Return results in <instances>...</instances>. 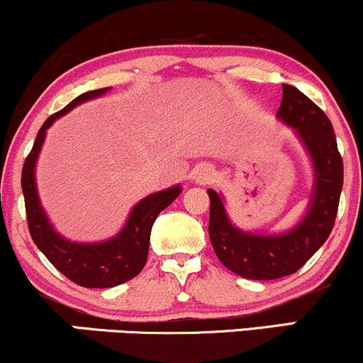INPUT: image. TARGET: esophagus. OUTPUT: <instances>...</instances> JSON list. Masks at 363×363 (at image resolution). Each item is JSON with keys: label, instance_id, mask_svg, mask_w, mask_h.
Wrapping results in <instances>:
<instances>
[{"label": "esophagus", "instance_id": "esophagus-1", "mask_svg": "<svg viewBox=\"0 0 363 363\" xmlns=\"http://www.w3.org/2000/svg\"><path fill=\"white\" fill-rule=\"evenodd\" d=\"M213 176H215V170L211 165H201V167L196 170L194 181L198 182V184H208V182L213 179Z\"/></svg>", "mask_w": 363, "mask_h": 363}]
</instances>
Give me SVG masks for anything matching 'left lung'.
<instances>
[{"instance_id": "1", "label": "left lung", "mask_w": 363, "mask_h": 363, "mask_svg": "<svg viewBox=\"0 0 363 363\" xmlns=\"http://www.w3.org/2000/svg\"><path fill=\"white\" fill-rule=\"evenodd\" d=\"M277 118L295 129L314 167L309 210L301 222L277 235L244 232L228 220L222 196L208 189V234L215 254L230 272L249 280H277L298 272L331 234L343 187V160L328 116L301 90L283 83Z\"/></svg>"}]
</instances>
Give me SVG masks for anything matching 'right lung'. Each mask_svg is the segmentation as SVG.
<instances>
[{"instance_id":"add662e5","label":"right lung","mask_w":363,"mask_h":363,"mask_svg":"<svg viewBox=\"0 0 363 363\" xmlns=\"http://www.w3.org/2000/svg\"><path fill=\"white\" fill-rule=\"evenodd\" d=\"M109 89H99L85 91L73 99L65 109L49 116L37 133L28 157L25 158L22 169V189L27 211L28 230L40 252L51 261L57 272H61L73 283L86 289H111L121 283L131 280L143 269L148 257L150 234L155 218L164 208H167L181 194V186H172L169 189L158 191L143 198L135 205L124 223L123 230L112 239L104 242L82 244L72 242L57 234L49 222L35 186V164L43 148L45 131L51 124L66 112H69L78 104L101 97Z\"/></svg>"}]
</instances>
